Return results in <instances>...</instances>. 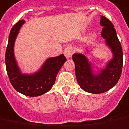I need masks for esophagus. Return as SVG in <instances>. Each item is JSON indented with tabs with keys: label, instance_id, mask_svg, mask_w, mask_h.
Wrapping results in <instances>:
<instances>
[{
	"label": "esophagus",
	"instance_id": "34e87169",
	"mask_svg": "<svg viewBox=\"0 0 129 129\" xmlns=\"http://www.w3.org/2000/svg\"><path fill=\"white\" fill-rule=\"evenodd\" d=\"M72 53H73V50H72V48L71 47L67 46L64 48V54L65 55L66 58L69 59L70 57H71L72 55Z\"/></svg>",
	"mask_w": 129,
	"mask_h": 129
}]
</instances>
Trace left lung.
<instances>
[{
  "mask_svg": "<svg viewBox=\"0 0 129 129\" xmlns=\"http://www.w3.org/2000/svg\"><path fill=\"white\" fill-rule=\"evenodd\" d=\"M100 25L103 27L101 35L106 40L107 45L112 50L114 58L105 69L97 75H94L91 64L82 54H74L75 74L79 85L83 90L92 94H102L114 87L119 82L123 67V50L121 42L112 22L102 16Z\"/></svg>",
  "mask_w": 129,
  "mask_h": 129,
  "instance_id": "obj_1",
  "label": "left lung"
}]
</instances>
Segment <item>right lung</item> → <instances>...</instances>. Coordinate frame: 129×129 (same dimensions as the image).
<instances>
[{
  "label": "right lung",
  "mask_w": 129,
  "mask_h": 129,
  "mask_svg": "<svg viewBox=\"0 0 129 129\" xmlns=\"http://www.w3.org/2000/svg\"><path fill=\"white\" fill-rule=\"evenodd\" d=\"M24 22V20H19L10 30L6 51V71L10 83L15 90L25 96H38L50 90L55 82L57 73L67 59L64 54L49 58L40 70L35 74H21L15 59L13 46L18 31Z\"/></svg>",
  "instance_id": "1"
}]
</instances>
